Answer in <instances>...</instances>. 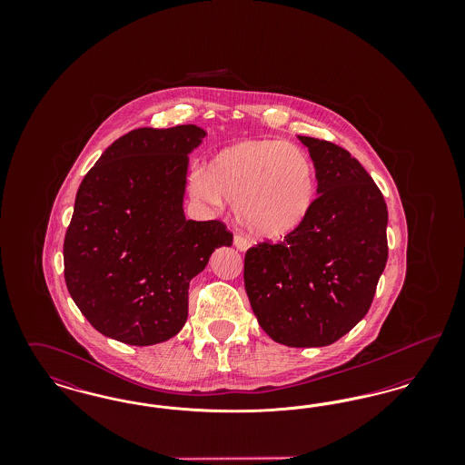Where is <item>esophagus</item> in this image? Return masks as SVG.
I'll return each mask as SVG.
<instances>
[{
    "mask_svg": "<svg viewBox=\"0 0 465 465\" xmlns=\"http://www.w3.org/2000/svg\"><path fill=\"white\" fill-rule=\"evenodd\" d=\"M233 245L239 249V251H242V252H245L247 249H249V241H247V237H243V235H235L233 237Z\"/></svg>",
    "mask_w": 465,
    "mask_h": 465,
    "instance_id": "esophagus-1",
    "label": "esophagus"
}]
</instances>
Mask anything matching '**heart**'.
<instances>
[{
  "label": "heart",
  "mask_w": 465,
  "mask_h": 465,
  "mask_svg": "<svg viewBox=\"0 0 465 465\" xmlns=\"http://www.w3.org/2000/svg\"><path fill=\"white\" fill-rule=\"evenodd\" d=\"M193 192L214 205H239L247 232L282 239L307 222L317 195V171L307 150L281 139H242L222 148Z\"/></svg>",
  "instance_id": "heart-1"
}]
</instances>
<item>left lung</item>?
Segmentation results:
<instances>
[{"label":"left lung","mask_w":465,"mask_h":465,"mask_svg":"<svg viewBox=\"0 0 465 465\" xmlns=\"http://www.w3.org/2000/svg\"><path fill=\"white\" fill-rule=\"evenodd\" d=\"M317 171L307 222L245 252L243 284L263 331L288 347H326L368 313L387 263V203L347 150L298 135Z\"/></svg>","instance_id":"obj_1"}]
</instances>
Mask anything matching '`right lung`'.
Instances as JSON below:
<instances>
[{"label": "right lung", "mask_w": 465, "mask_h": 465, "mask_svg": "<svg viewBox=\"0 0 465 465\" xmlns=\"http://www.w3.org/2000/svg\"><path fill=\"white\" fill-rule=\"evenodd\" d=\"M197 125L143 127L116 139L84 177L64 239L67 291L90 324L127 345L183 330L190 281L232 245L220 222L186 220L188 155Z\"/></svg>", "instance_id": "add662e5"}]
</instances>
